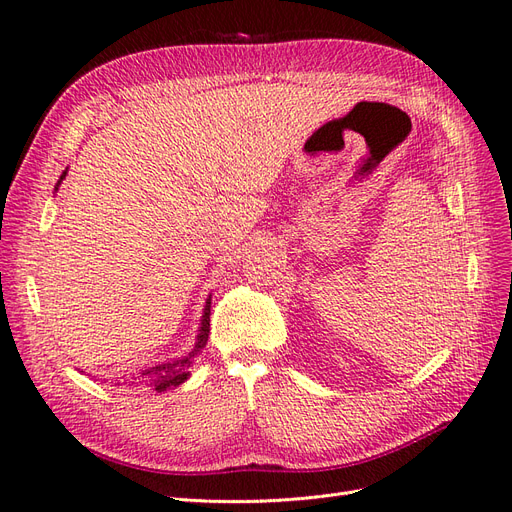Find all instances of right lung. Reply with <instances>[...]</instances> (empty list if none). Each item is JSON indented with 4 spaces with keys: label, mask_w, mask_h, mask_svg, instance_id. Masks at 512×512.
I'll use <instances>...</instances> for the list:
<instances>
[{
    "label": "right lung",
    "mask_w": 512,
    "mask_h": 512,
    "mask_svg": "<svg viewBox=\"0 0 512 512\" xmlns=\"http://www.w3.org/2000/svg\"><path fill=\"white\" fill-rule=\"evenodd\" d=\"M66 179V170L64 175L59 177L57 181V188L59 183ZM55 188V190H57ZM209 316H211V297L207 299L205 303V312H203V320H200V329H198V337H196V344L192 348V352H188L185 356H181V359H175V361H166V363H158L153 367H147L143 369L141 374H138V378L134 380H141L145 382L147 386H151L153 391L158 393H164L166 389H175V386L183 384L185 380L190 378V367L194 363L196 356L203 352V348L207 346V339H209Z\"/></svg>",
    "instance_id": "add662e5"
}]
</instances>
